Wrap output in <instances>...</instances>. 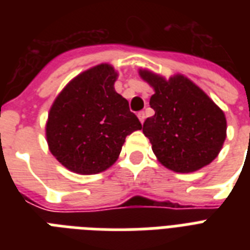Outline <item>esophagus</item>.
Masks as SVG:
<instances>
[{
	"mask_svg": "<svg viewBox=\"0 0 250 250\" xmlns=\"http://www.w3.org/2000/svg\"><path fill=\"white\" fill-rule=\"evenodd\" d=\"M137 117H139V119H140L141 123H144V121H145V113H144V111H139V113H137Z\"/></svg>",
	"mask_w": 250,
	"mask_h": 250,
	"instance_id": "obj_1",
	"label": "esophagus"
}]
</instances>
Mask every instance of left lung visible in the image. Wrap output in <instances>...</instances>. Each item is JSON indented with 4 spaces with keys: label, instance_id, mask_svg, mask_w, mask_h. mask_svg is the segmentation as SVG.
I'll use <instances>...</instances> for the list:
<instances>
[{
    "label": "left lung",
    "instance_id": "8db88e82",
    "mask_svg": "<svg viewBox=\"0 0 250 250\" xmlns=\"http://www.w3.org/2000/svg\"><path fill=\"white\" fill-rule=\"evenodd\" d=\"M154 88L143 132L161 164L176 172H192L209 165L221 152L226 139L223 111L190 80L176 75L168 80L140 71Z\"/></svg>",
    "mask_w": 250,
    "mask_h": 250
}]
</instances>
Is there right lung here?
I'll use <instances>...</instances> for the list:
<instances>
[{"label":"right lung","mask_w":250,"mask_h":250,"mask_svg":"<svg viewBox=\"0 0 250 250\" xmlns=\"http://www.w3.org/2000/svg\"><path fill=\"white\" fill-rule=\"evenodd\" d=\"M117 72L98 64L80 74L56 98L49 113V149L68 170L98 174L118 160L125 137L141 129L128 101L114 89Z\"/></svg>","instance_id":"add662e5"}]
</instances>
